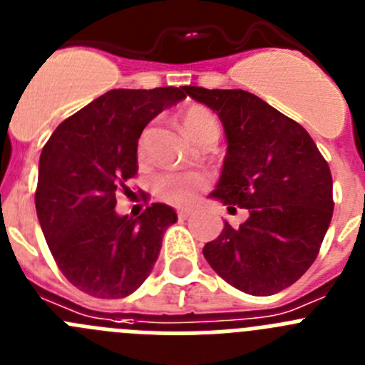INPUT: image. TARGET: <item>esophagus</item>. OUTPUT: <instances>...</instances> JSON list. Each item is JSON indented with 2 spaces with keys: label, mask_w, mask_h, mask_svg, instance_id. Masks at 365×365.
I'll list each match as a JSON object with an SVG mask.
<instances>
[{
  "label": "esophagus",
  "mask_w": 365,
  "mask_h": 365,
  "mask_svg": "<svg viewBox=\"0 0 365 365\" xmlns=\"http://www.w3.org/2000/svg\"><path fill=\"white\" fill-rule=\"evenodd\" d=\"M192 213H193V208H179V210H177V215H179V219H188Z\"/></svg>",
  "instance_id": "1"
}]
</instances>
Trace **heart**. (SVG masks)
Here are the masks:
<instances>
[{
    "label": "heart",
    "mask_w": 365,
    "mask_h": 365,
    "mask_svg": "<svg viewBox=\"0 0 365 365\" xmlns=\"http://www.w3.org/2000/svg\"><path fill=\"white\" fill-rule=\"evenodd\" d=\"M180 121L186 133L197 143L210 132H217V121L205 106H190L182 112ZM206 177L193 172H166L159 173L153 179V192L166 202L172 205H188L197 193L206 186Z\"/></svg>",
    "instance_id": "1"
}]
</instances>
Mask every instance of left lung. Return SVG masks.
<instances>
[{
	"label": "left lung",
	"instance_id": "8db88e82",
	"mask_svg": "<svg viewBox=\"0 0 365 365\" xmlns=\"http://www.w3.org/2000/svg\"><path fill=\"white\" fill-rule=\"evenodd\" d=\"M224 126L228 152L210 197L246 208L202 248L210 266L244 293L266 297L300 279L319 255L333 217V179L312 135L246 90L185 86Z\"/></svg>",
	"mask_w": 365,
	"mask_h": 365
}]
</instances>
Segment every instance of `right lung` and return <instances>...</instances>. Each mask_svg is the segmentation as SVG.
Here are the masks:
<instances>
[{
	"instance_id": "right-lung-1",
	"label": "right lung",
	"mask_w": 365,
	"mask_h": 365,
	"mask_svg": "<svg viewBox=\"0 0 365 365\" xmlns=\"http://www.w3.org/2000/svg\"><path fill=\"white\" fill-rule=\"evenodd\" d=\"M185 98V86L110 90L65 119L43 146L36 212L53 260L81 292L123 299L152 273L177 213L153 202L135 219L121 217L115 193L130 192L145 126Z\"/></svg>"
}]
</instances>
